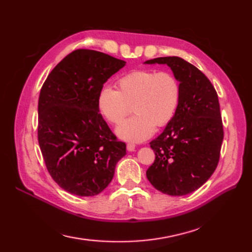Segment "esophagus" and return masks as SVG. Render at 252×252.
I'll return each mask as SVG.
<instances>
[{
  "instance_id": "34e87169",
  "label": "esophagus",
  "mask_w": 252,
  "mask_h": 252,
  "mask_svg": "<svg viewBox=\"0 0 252 252\" xmlns=\"http://www.w3.org/2000/svg\"><path fill=\"white\" fill-rule=\"evenodd\" d=\"M134 149H136V145H134L133 143H128L127 144V151L128 152H133Z\"/></svg>"
}]
</instances>
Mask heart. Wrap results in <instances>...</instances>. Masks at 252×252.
<instances>
[{
	"mask_svg": "<svg viewBox=\"0 0 252 252\" xmlns=\"http://www.w3.org/2000/svg\"><path fill=\"white\" fill-rule=\"evenodd\" d=\"M119 91L100 89L97 107L103 118L118 124L130 112L136 115L116 128L122 139L140 142L151 137L156 127H163L175 115L181 98V87L170 72L134 70L118 81Z\"/></svg>",
	"mask_w": 252,
	"mask_h": 252,
	"instance_id": "b5f03b06",
	"label": "heart"
}]
</instances>
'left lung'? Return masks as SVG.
Instances as JSON below:
<instances>
[{"label": "left lung", "instance_id": "1", "mask_svg": "<svg viewBox=\"0 0 252 252\" xmlns=\"http://www.w3.org/2000/svg\"><path fill=\"white\" fill-rule=\"evenodd\" d=\"M144 63L168 65L181 87L175 115L150 143L156 157L146 177L162 193H191L210 179L219 161L223 127L218 95L203 72L179 57Z\"/></svg>", "mask_w": 252, "mask_h": 252}]
</instances>
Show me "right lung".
<instances>
[{
	"label": "right lung",
	"instance_id": "right-lung-1",
	"mask_svg": "<svg viewBox=\"0 0 252 252\" xmlns=\"http://www.w3.org/2000/svg\"><path fill=\"white\" fill-rule=\"evenodd\" d=\"M126 62L89 49L65 57L49 73L38 100V143L51 177L65 191L92 197L112 181L126 155L97 107L103 83Z\"/></svg>",
	"mask_w": 252,
	"mask_h": 252
}]
</instances>
